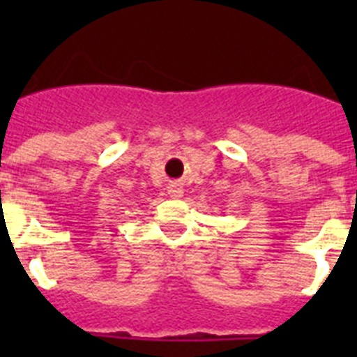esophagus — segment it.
Masks as SVG:
<instances>
[{
	"label": "esophagus",
	"mask_w": 357,
	"mask_h": 357,
	"mask_svg": "<svg viewBox=\"0 0 357 357\" xmlns=\"http://www.w3.org/2000/svg\"><path fill=\"white\" fill-rule=\"evenodd\" d=\"M168 195L172 198H182V197H184V189H182L181 184L173 182V184L168 185Z\"/></svg>",
	"instance_id": "esophagus-1"
}]
</instances>
